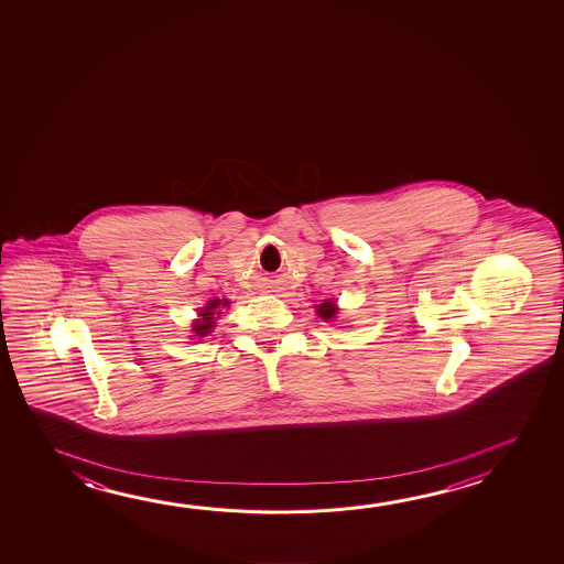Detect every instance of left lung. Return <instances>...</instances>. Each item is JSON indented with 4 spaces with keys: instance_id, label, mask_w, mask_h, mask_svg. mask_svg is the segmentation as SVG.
I'll return each mask as SVG.
<instances>
[{
    "instance_id": "left-lung-1",
    "label": "left lung",
    "mask_w": 564,
    "mask_h": 564,
    "mask_svg": "<svg viewBox=\"0 0 564 564\" xmlns=\"http://www.w3.org/2000/svg\"><path fill=\"white\" fill-rule=\"evenodd\" d=\"M336 311H338V308H336V305L330 303V301H324L323 305L316 306V313H318V316L324 318V321H330L334 314H336Z\"/></svg>"
}]
</instances>
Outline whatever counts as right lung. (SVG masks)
<instances>
[{
  "label": "right lung",
  "mask_w": 564,
  "mask_h": 564,
  "mask_svg": "<svg viewBox=\"0 0 564 564\" xmlns=\"http://www.w3.org/2000/svg\"><path fill=\"white\" fill-rule=\"evenodd\" d=\"M226 305H228L226 299H224V301H220V299L210 301V305L206 306L203 313H200L203 318L193 326L194 336H206V334L210 333L214 328V316H220V314H223L220 313V308Z\"/></svg>",
  "instance_id": "obj_1"
}]
</instances>
